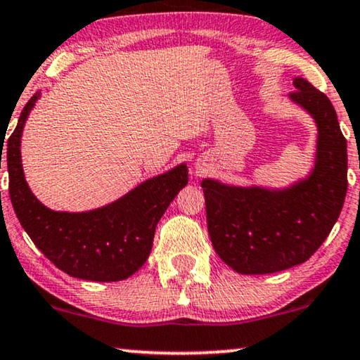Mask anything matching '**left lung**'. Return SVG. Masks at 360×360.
I'll return each mask as SVG.
<instances>
[{
	"mask_svg": "<svg viewBox=\"0 0 360 360\" xmlns=\"http://www.w3.org/2000/svg\"><path fill=\"white\" fill-rule=\"evenodd\" d=\"M290 100L318 126L316 164L283 190L201 181L216 254L244 275L275 274L307 262L331 233L347 193V142L329 98L302 77Z\"/></svg>",
	"mask_w": 360,
	"mask_h": 360,
	"instance_id": "left-lung-1",
	"label": "left lung"
}]
</instances>
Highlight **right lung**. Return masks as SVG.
Here are the masks:
<instances>
[{
	"instance_id": "obj_1",
	"label": "right lung",
	"mask_w": 360,
	"mask_h": 360,
	"mask_svg": "<svg viewBox=\"0 0 360 360\" xmlns=\"http://www.w3.org/2000/svg\"><path fill=\"white\" fill-rule=\"evenodd\" d=\"M39 91L24 106L16 129L6 141L9 196L19 223L51 262L70 275L93 282H117L137 272L149 257L155 226L176 193L188 184L181 164L146 180L115 203L86 213L52 211L24 180L21 134ZM1 144V155H3Z\"/></svg>"
}]
</instances>
